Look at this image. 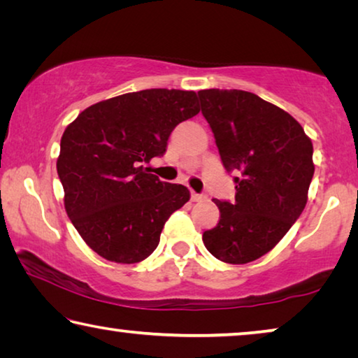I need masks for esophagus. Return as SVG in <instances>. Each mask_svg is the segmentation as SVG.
<instances>
[{"instance_id": "1", "label": "esophagus", "mask_w": 358, "mask_h": 358, "mask_svg": "<svg viewBox=\"0 0 358 358\" xmlns=\"http://www.w3.org/2000/svg\"><path fill=\"white\" fill-rule=\"evenodd\" d=\"M207 196H203V194H197V192H191V201L192 202H203Z\"/></svg>"}]
</instances>
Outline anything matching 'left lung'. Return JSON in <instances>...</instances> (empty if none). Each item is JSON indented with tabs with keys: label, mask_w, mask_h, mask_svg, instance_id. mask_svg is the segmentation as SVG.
I'll return each instance as SVG.
<instances>
[{
	"label": "left lung",
	"mask_w": 358,
	"mask_h": 358,
	"mask_svg": "<svg viewBox=\"0 0 358 358\" xmlns=\"http://www.w3.org/2000/svg\"><path fill=\"white\" fill-rule=\"evenodd\" d=\"M201 108L235 201H215L220 221L202 235L221 262L241 265L273 250L299 220L314 175L313 142L292 115L241 90H201Z\"/></svg>",
	"instance_id": "8db88e82"
}]
</instances>
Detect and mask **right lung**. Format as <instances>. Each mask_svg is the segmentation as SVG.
I'll use <instances>...</instances> for the list:
<instances>
[{"label":"right lung","instance_id":"obj_1","mask_svg":"<svg viewBox=\"0 0 358 358\" xmlns=\"http://www.w3.org/2000/svg\"><path fill=\"white\" fill-rule=\"evenodd\" d=\"M201 112L196 92L153 88L96 102L68 124L57 159L64 208L85 243L110 262L137 264L189 201L142 164L166 153L175 126Z\"/></svg>","mask_w":358,"mask_h":358}]
</instances>
